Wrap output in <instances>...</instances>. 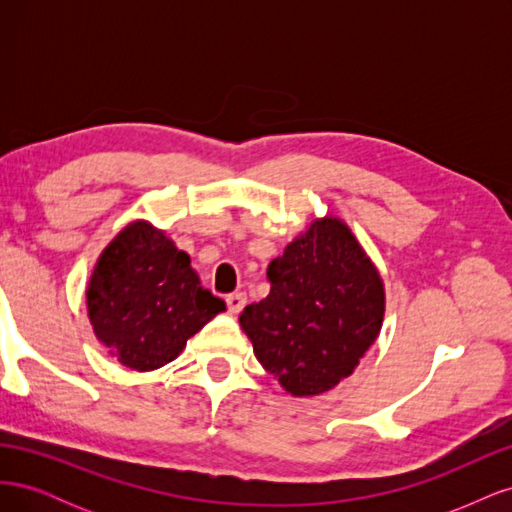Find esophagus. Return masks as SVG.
Returning <instances> with one entry per match:
<instances>
[{
  "instance_id": "obj_1",
  "label": "esophagus",
  "mask_w": 512,
  "mask_h": 512,
  "mask_svg": "<svg viewBox=\"0 0 512 512\" xmlns=\"http://www.w3.org/2000/svg\"><path fill=\"white\" fill-rule=\"evenodd\" d=\"M245 303H247L245 292H232L226 297V305H228L230 314H241V309L245 307Z\"/></svg>"
}]
</instances>
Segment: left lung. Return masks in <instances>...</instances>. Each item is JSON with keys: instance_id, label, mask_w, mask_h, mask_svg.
Returning a JSON list of instances; mask_svg holds the SVG:
<instances>
[{"instance_id": "left-lung-1", "label": "left lung", "mask_w": 512, "mask_h": 512, "mask_svg": "<svg viewBox=\"0 0 512 512\" xmlns=\"http://www.w3.org/2000/svg\"><path fill=\"white\" fill-rule=\"evenodd\" d=\"M271 292L239 316L256 359L294 397L331 391L376 342L384 284L352 230L314 220L267 269Z\"/></svg>"}]
</instances>
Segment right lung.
Returning a JSON list of instances; mask_svg holds the SVG:
<instances>
[{
	"mask_svg": "<svg viewBox=\"0 0 512 512\" xmlns=\"http://www.w3.org/2000/svg\"><path fill=\"white\" fill-rule=\"evenodd\" d=\"M224 309L222 299L200 286L190 256L143 220L104 247L87 286L96 337L134 371L175 361L188 339Z\"/></svg>",
	"mask_w": 512,
	"mask_h": 512,
	"instance_id": "1",
	"label": "right lung"
}]
</instances>
